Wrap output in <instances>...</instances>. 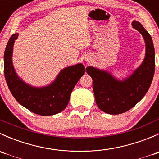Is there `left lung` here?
<instances>
[{
  "label": "left lung",
  "mask_w": 159,
  "mask_h": 159,
  "mask_svg": "<svg viewBox=\"0 0 159 159\" xmlns=\"http://www.w3.org/2000/svg\"><path fill=\"white\" fill-rule=\"evenodd\" d=\"M132 26L143 36L146 53L143 63L129 78L121 81L107 71L93 67L86 68L92 78L98 107L111 115L124 113L140 102L148 91L155 73V49L152 37L139 22L133 21Z\"/></svg>",
  "instance_id": "left-lung-1"
}]
</instances>
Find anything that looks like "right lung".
I'll return each mask as SVG.
<instances>
[{
  "mask_svg": "<svg viewBox=\"0 0 159 159\" xmlns=\"http://www.w3.org/2000/svg\"><path fill=\"white\" fill-rule=\"evenodd\" d=\"M17 36L14 34L11 37L4 55V77L11 94L22 106L37 115L48 116L62 111L69 102L72 90L85 72L84 66L78 64L65 68L48 86L31 87L17 77L13 67V46Z\"/></svg>",
  "mask_w": 159,
  "mask_h": 159,
  "instance_id": "right-lung-1",
  "label": "right lung"
}]
</instances>
